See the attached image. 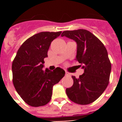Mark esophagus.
I'll return each mask as SVG.
<instances>
[{"label": "esophagus", "instance_id": "obj_1", "mask_svg": "<svg viewBox=\"0 0 122 122\" xmlns=\"http://www.w3.org/2000/svg\"><path fill=\"white\" fill-rule=\"evenodd\" d=\"M65 75H66V76H70V73H69L68 72L66 71L65 72Z\"/></svg>", "mask_w": 122, "mask_h": 122}]
</instances>
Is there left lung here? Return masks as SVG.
I'll list each match as a JSON object with an SVG mask.
<instances>
[{"label":"left lung","instance_id":"1","mask_svg":"<svg viewBox=\"0 0 122 122\" xmlns=\"http://www.w3.org/2000/svg\"><path fill=\"white\" fill-rule=\"evenodd\" d=\"M61 36L76 42V60L84 69L79 78L72 76L73 85L66 89L68 97L81 105L93 103L104 92L109 82L111 63L107 50L97 36L85 29L65 30Z\"/></svg>","mask_w":122,"mask_h":122}]
</instances>
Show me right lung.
Returning <instances> with one entry per match:
<instances>
[{
    "instance_id": "1",
    "label": "right lung",
    "mask_w": 122,
    "mask_h": 122,
    "mask_svg": "<svg viewBox=\"0 0 122 122\" xmlns=\"http://www.w3.org/2000/svg\"><path fill=\"white\" fill-rule=\"evenodd\" d=\"M62 32H42L28 38L17 52L12 63L13 83L21 98L29 106L39 107L51 99L52 87L65 76L63 69L43 70L51 42Z\"/></svg>"
}]
</instances>
